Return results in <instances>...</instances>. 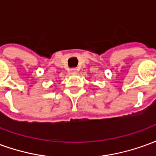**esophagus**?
I'll use <instances>...</instances> for the list:
<instances>
[{
    "label": "esophagus",
    "instance_id": "34e87169",
    "mask_svg": "<svg viewBox=\"0 0 156 156\" xmlns=\"http://www.w3.org/2000/svg\"><path fill=\"white\" fill-rule=\"evenodd\" d=\"M77 72H78L77 68H72V69H70V73L71 74H76Z\"/></svg>",
    "mask_w": 156,
    "mask_h": 156
}]
</instances>
